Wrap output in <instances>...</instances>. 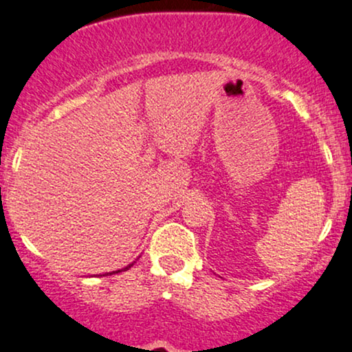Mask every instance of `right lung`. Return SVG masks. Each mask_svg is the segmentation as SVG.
Masks as SVG:
<instances>
[{"mask_svg": "<svg viewBox=\"0 0 352 352\" xmlns=\"http://www.w3.org/2000/svg\"><path fill=\"white\" fill-rule=\"evenodd\" d=\"M128 267H131V264H129V266ZM128 267H126V270H128ZM114 272H120V271H114Z\"/></svg>", "mask_w": 352, "mask_h": 352, "instance_id": "obj_1", "label": "right lung"}]
</instances>
